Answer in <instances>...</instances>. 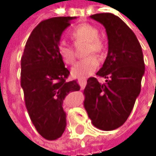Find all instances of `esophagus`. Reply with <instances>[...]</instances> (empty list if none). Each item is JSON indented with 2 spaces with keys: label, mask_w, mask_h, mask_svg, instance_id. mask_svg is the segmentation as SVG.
<instances>
[{
  "label": "esophagus",
  "mask_w": 156,
  "mask_h": 156,
  "mask_svg": "<svg viewBox=\"0 0 156 156\" xmlns=\"http://www.w3.org/2000/svg\"><path fill=\"white\" fill-rule=\"evenodd\" d=\"M86 83H87V80L85 78H81L79 79V84L81 86V89H84V87L86 86Z\"/></svg>",
  "instance_id": "obj_1"
}]
</instances>
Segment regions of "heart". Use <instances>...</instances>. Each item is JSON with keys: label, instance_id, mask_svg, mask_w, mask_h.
<instances>
[{"label": "heart", "instance_id": "1", "mask_svg": "<svg viewBox=\"0 0 156 156\" xmlns=\"http://www.w3.org/2000/svg\"><path fill=\"white\" fill-rule=\"evenodd\" d=\"M71 39L75 41H86L84 55H87L92 53L101 54L104 49V42L98 36V30L93 25L83 23L80 24L69 34ZM58 54L62 62L68 65H72L75 62V56L73 48L68 44L62 43L58 47ZM98 58L90 55L86 58L79 61L72 69V75L75 77L85 78L91 75L99 66Z\"/></svg>", "mask_w": 156, "mask_h": 156}]
</instances>
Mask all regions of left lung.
I'll list each match as a JSON object with an SVG mask.
<instances>
[{
    "label": "left lung",
    "instance_id": "left-lung-1",
    "mask_svg": "<svg viewBox=\"0 0 156 156\" xmlns=\"http://www.w3.org/2000/svg\"><path fill=\"white\" fill-rule=\"evenodd\" d=\"M91 19L102 24L108 40V55L96 75L106 78L100 83L87 79L84 107L97 129H118L129 118L141 92L145 64L140 42L124 21L110 13L95 14Z\"/></svg>",
    "mask_w": 156,
    "mask_h": 156
}]
</instances>
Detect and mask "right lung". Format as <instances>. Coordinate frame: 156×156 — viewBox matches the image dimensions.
I'll return each mask as SVG.
<instances>
[{
	"mask_svg": "<svg viewBox=\"0 0 156 156\" xmlns=\"http://www.w3.org/2000/svg\"><path fill=\"white\" fill-rule=\"evenodd\" d=\"M75 18L54 17L40 22L21 57V86L26 108L38 133L49 141L61 137L66 129L65 97L80 90L76 80H67L69 71L58 54L62 34Z\"/></svg>",
	"mask_w": 156,
	"mask_h": 156,
	"instance_id": "1",
	"label": "right lung"
}]
</instances>
